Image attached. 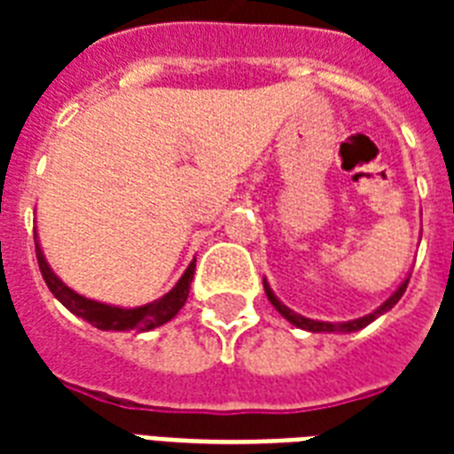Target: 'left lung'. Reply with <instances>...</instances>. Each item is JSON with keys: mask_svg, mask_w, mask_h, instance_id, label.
Masks as SVG:
<instances>
[{"mask_svg": "<svg viewBox=\"0 0 454 454\" xmlns=\"http://www.w3.org/2000/svg\"><path fill=\"white\" fill-rule=\"evenodd\" d=\"M410 283V276L403 280L401 285H398V290L391 294V297L387 299V301L381 303L380 309H374L372 313H367V316L363 317H356V320H346V323H325V320H313V317H306L301 316V313H294L292 309H287L280 299L276 297V292L270 290V285L266 283V278H263V290H266V297H269V301L276 306V310L280 313V316L285 317V320H290L294 327H299V330H306V332H341V334H348V332H358L363 330V327H367V325L372 323V320H377L380 316H384L387 310H391L398 303V299L403 297V292H405V287H408Z\"/></svg>", "mask_w": 454, "mask_h": 454, "instance_id": "obj_1", "label": "left lung"}]
</instances>
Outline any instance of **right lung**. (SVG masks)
<instances>
[{
  "label": "right lung",
  "instance_id": "obj_1",
  "mask_svg": "<svg viewBox=\"0 0 454 454\" xmlns=\"http://www.w3.org/2000/svg\"><path fill=\"white\" fill-rule=\"evenodd\" d=\"M35 252H37V263L44 278L46 287L51 290V294L66 306L73 316L87 320L98 330L106 332H129V330H155L160 325L169 323L171 317L176 316L178 310L184 309L188 292H191L192 273H195V259L188 263V269L184 270V276L178 278V283L171 287L167 294L144 306H134V309H124V306H113V303L96 301V299L82 297L80 292L70 290L63 280L51 270L49 262H46L42 245H39V235L35 231Z\"/></svg>",
  "mask_w": 454,
  "mask_h": 454
}]
</instances>
